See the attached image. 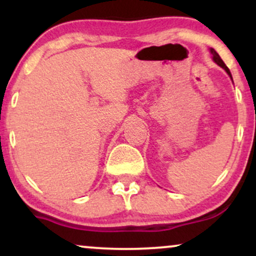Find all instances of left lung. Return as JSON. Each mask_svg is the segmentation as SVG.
Wrapping results in <instances>:
<instances>
[{"label": "left lung", "instance_id": "left-lung-1", "mask_svg": "<svg viewBox=\"0 0 256 256\" xmlns=\"http://www.w3.org/2000/svg\"><path fill=\"white\" fill-rule=\"evenodd\" d=\"M210 52H212V55H213V60L216 61V62L218 64L220 67H222V68H224L225 71L228 72V74L230 76V77L232 78V76H231V72H230V70L228 68V66H226V64H224V61H222V58L219 56V54H218V52H216V50H214V49H210Z\"/></svg>", "mask_w": 256, "mask_h": 256}]
</instances>
